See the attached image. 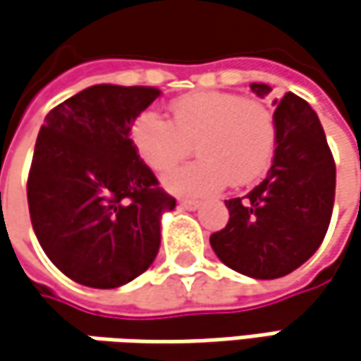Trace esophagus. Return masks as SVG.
Returning a JSON list of instances; mask_svg holds the SVG:
<instances>
[{"label":"esophagus","mask_w":361,"mask_h":361,"mask_svg":"<svg viewBox=\"0 0 361 361\" xmlns=\"http://www.w3.org/2000/svg\"><path fill=\"white\" fill-rule=\"evenodd\" d=\"M180 206H183V208H188V210H196V208L200 206V202L194 200V198H181Z\"/></svg>","instance_id":"esophagus-1"}]
</instances>
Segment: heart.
I'll use <instances>...</instances> for the list:
<instances>
[{
  "label": "heart",
  "instance_id": "heart-1",
  "mask_svg": "<svg viewBox=\"0 0 361 361\" xmlns=\"http://www.w3.org/2000/svg\"><path fill=\"white\" fill-rule=\"evenodd\" d=\"M169 120L147 110L130 128V140L149 169L163 173L192 149L198 159L165 176L176 194H210L224 183L247 185L264 176L276 149V120L259 99L202 92L171 104Z\"/></svg>",
  "mask_w": 361,
  "mask_h": 361
}]
</instances>
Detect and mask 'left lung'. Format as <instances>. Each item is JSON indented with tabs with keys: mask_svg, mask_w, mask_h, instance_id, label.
Wrapping results in <instances>:
<instances>
[{
	"mask_svg": "<svg viewBox=\"0 0 361 361\" xmlns=\"http://www.w3.org/2000/svg\"><path fill=\"white\" fill-rule=\"evenodd\" d=\"M259 97L271 90L251 83ZM276 153L265 180L224 200L228 223L210 235L219 259L257 280L288 276L321 247L335 202V161L319 116L288 92L276 112Z\"/></svg>",
	"mask_w": 361,
	"mask_h": 361,
	"instance_id": "left-lung-1",
	"label": "left lung"
}]
</instances>
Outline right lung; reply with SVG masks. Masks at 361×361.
Instances as JSON below:
<instances>
[{
    "label": "right lung",
    "mask_w": 361,
    "mask_h": 361,
    "mask_svg": "<svg viewBox=\"0 0 361 361\" xmlns=\"http://www.w3.org/2000/svg\"><path fill=\"white\" fill-rule=\"evenodd\" d=\"M161 92L92 85L53 108L34 147L28 208L36 239L67 278L118 288L157 257L161 214L176 208L138 157L130 128Z\"/></svg>",
    "instance_id": "add662e5"
}]
</instances>
